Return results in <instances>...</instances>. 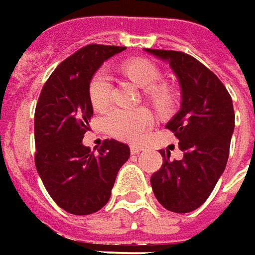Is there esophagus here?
<instances>
[{"mask_svg": "<svg viewBox=\"0 0 255 255\" xmlns=\"http://www.w3.org/2000/svg\"><path fill=\"white\" fill-rule=\"evenodd\" d=\"M142 145L141 144H131L129 145V151H131V154H138V152H141L142 151Z\"/></svg>", "mask_w": 255, "mask_h": 255, "instance_id": "34e87169", "label": "esophagus"}]
</instances>
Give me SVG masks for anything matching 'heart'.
Masks as SVG:
<instances>
[{"label":"heart","instance_id":"b5f03b06","mask_svg":"<svg viewBox=\"0 0 255 255\" xmlns=\"http://www.w3.org/2000/svg\"><path fill=\"white\" fill-rule=\"evenodd\" d=\"M124 70L139 87L144 88V97L160 113H167L174 103V93L167 84H155L161 77L157 65L147 60H131L124 64ZM113 78L107 68L94 72L88 83V98L94 110L104 111L111 103ZM151 113L147 108H113L104 117V127L113 137L124 141H134L151 124Z\"/></svg>","mask_w":255,"mask_h":255}]
</instances>
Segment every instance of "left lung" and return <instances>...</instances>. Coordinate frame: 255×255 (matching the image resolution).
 Here are the masks:
<instances>
[{
    "instance_id": "obj_1",
    "label": "left lung",
    "mask_w": 255,
    "mask_h": 255,
    "mask_svg": "<svg viewBox=\"0 0 255 255\" xmlns=\"http://www.w3.org/2000/svg\"><path fill=\"white\" fill-rule=\"evenodd\" d=\"M168 61L181 85V110L165 126L178 138L181 160L160 149L162 165L151 175L155 198L172 213L204 204L224 172L234 131L233 100L214 72L181 51L147 50Z\"/></svg>"
}]
</instances>
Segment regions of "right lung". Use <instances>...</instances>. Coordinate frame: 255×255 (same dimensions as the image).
I'll return each instance as SVG.
<instances>
[{
  "label": "right lung",
  "instance_id": "obj_1",
  "mask_svg": "<svg viewBox=\"0 0 255 255\" xmlns=\"http://www.w3.org/2000/svg\"><path fill=\"white\" fill-rule=\"evenodd\" d=\"M126 47L90 44L74 52L44 84L34 116L35 167L55 204L75 216L97 213L108 203L116 177L129 157L117 139L94 152L83 145L93 106L88 83L103 62Z\"/></svg>",
  "mask_w": 255,
  "mask_h": 255
}]
</instances>
